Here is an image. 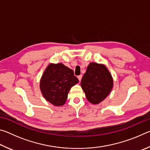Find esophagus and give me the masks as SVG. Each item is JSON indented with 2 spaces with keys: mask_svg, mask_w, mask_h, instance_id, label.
Returning a JSON list of instances; mask_svg holds the SVG:
<instances>
[{
  "mask_svg": "<svg viewBox=\"0 0 150 150\" xmlns=\"http://www.w3.org/2000/svg\"><path fill=\"white\" fill-rule=\"evenodd\" d=\"M82 77H83V75H79V76H78L77 78H78L79 81H81V79H82Z\"/></svg>",
  "mask_w": 150,
  "mask_h": 150,
  "instance_id": "obj_1",
  "label": "esophagus"
}]
</instances>
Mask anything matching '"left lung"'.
I'll use <instances>...</instances> for the list:
<instances>
[{"mask_svg":"<svg viewBox=\"0 0 150 150\" xmlns=\"http://www.w3.org/2000/svg\"><path fill=\"white\" fill-rule=\"evenodd\" d=\"M86 98L91 103L99 104L113 87L112 75L105 65L91 63L81 83Z\"/></svg>","mask_w":150,"mask_h":150,"instance_id":"obj_1","label":"left lung"}]
</instances>
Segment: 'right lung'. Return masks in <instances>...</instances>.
<instances>
[{"label": "right lung", "mask_w": 150, "mask_h": 150, "mask_svg": "<svg viewBox=\"0 0 150 150\" xmlns=\"http://www.w3.org/2000/svg\"><path fill=\"white\" fill-rule=\"evenodd\" d=\"M78 82L72 69L62 63H51L42 75L40 87L45 100L60 106L65 103L70 88Z\"/></svg>", "instance_id": "1"}]
</instances>
